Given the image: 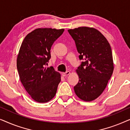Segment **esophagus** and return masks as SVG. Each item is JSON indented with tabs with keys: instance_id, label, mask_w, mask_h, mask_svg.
<instances>
[{
	"instance_id": "esophagus-1",
	"label": "esophagus",
	"mask_w": 130,
	"mask_h": 130,
	"mask_svg": "<svg viewBox=\"0 0 130 130\" xmlns=\"http://www.w3.org/2000/svg\"><path fill=\"white\" fill-rule=\"evenodd\" d=\"M70 72H69V71H67V72H64V73H63V76H68V75H69V74H70Z\"/></svg>"
}]
</instances>
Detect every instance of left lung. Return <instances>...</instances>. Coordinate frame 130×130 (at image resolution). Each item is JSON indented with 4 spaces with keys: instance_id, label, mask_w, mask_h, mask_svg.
<instances>
[{
    "instance_id": "1",
    "label": "left lung",
    "mask_w": 130,
    "mask_h": 130,
    "mask_svg": "<svg viewBox=\"0 0 130 130\" xmlns=\"http://www.w3.org/2000/svg\"><path fill=\"white\" fill-rule=\"evenodd\" d=\"M74 40L79 58L83 60L76 72L79 82L74 86L76 95L89 102L100 96L112 74L113 63L111 46L106 38L93 28L69 29Z\"/></svg>"
}]
</instances>
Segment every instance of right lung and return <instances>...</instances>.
I'll use <instances>...</instances> for the list:
<instances>
[{"label":"right lung","mask_w":130,"mask_h":130,"mask_svg":"<svg viewBox=\"0 0 130 130\" xmlns=\"http://www.w3.org/2000/svg\"><path fill=\"white\" fill-rule=\"evenodd\" d=\"M64 29L37 28L22 42L17 65L19 79L32 99L45 103L56 95L61 75L53 67H46L54 42Z\"/></svg>","instance_id":"1"}]
</instances>
